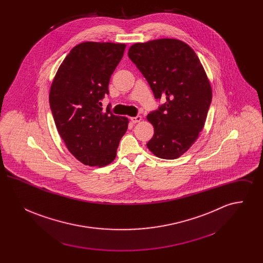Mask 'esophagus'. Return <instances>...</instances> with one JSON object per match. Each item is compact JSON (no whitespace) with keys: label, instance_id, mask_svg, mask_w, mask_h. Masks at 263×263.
<instances>
[{"label":"esophagus","instance_id":"1","mask_svg":"<svg viewBox=\"0 0 263 263\" xmlns=\"http://www.w3.org/2000/svg\"><path fill=\"white\" fill-rule=\"evenodd\" d=\"M130 120H131L133 123H137V122H140V121L142 120V116L137 115V116H135V117H130Z\"/></svg>","mask_w":263,"mask_h":263}]
</instances>
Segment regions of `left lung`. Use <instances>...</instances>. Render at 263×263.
<instances>
[{
  "mask_svg": "<svg viewBox=\"0 0 263 263\" xmlns=\"http://www.w3.org/2000/svg\"><path fill=\"white\" fill-rule=\"evenodd\" d=\"M128 56L155 98L166 100L147 116L155 130L147 147L158 158L177 159L199 137L212 100L200 60L188 44L175 38L138 42L130 46Z\"/></svg>",
  "mask_w": 263,
  "mask_h": 263,
  "instance_id": "left-lung-1",
  "label": "left lung"
}]
</instances>
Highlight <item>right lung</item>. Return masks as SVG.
Segmentation results:
<instances>
[{
  "instance_id": "obj_1",
  "label": "right lung",
  "mask_w": 263,
  "mask_h": 263,
  "mask_svg": "<svg viewBox=\"0 0 263 263\" xmlns=\"http://www.w3.org/2000/svg\"><path fill=\"white\" fill-rule=\"evenodd\" d=\"M125 47L124 43H80L53 79L49 102L55 125L67 149L86 165L112 163L127 131V117L103 112L100 106Z\"/></svg>"
}]
</instances>
